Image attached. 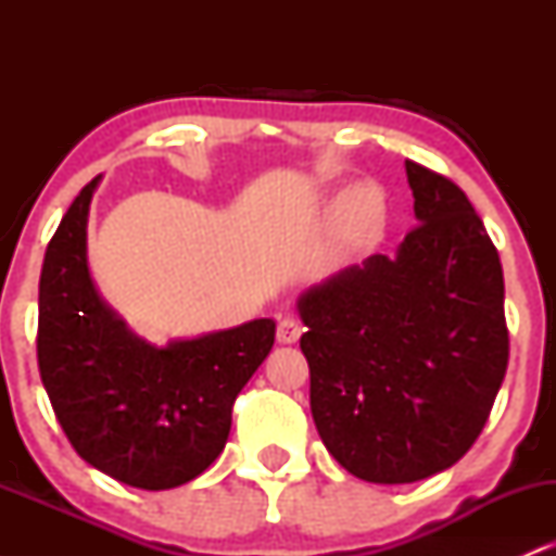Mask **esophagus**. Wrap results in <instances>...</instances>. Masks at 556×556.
I'll use <instances>...</instances> for the list:
<instances>
[{
  "label": "esophagus",
  "instance_id": "34e87169",
  "mask_svg": "<svg viewBox=\"0 0 556 556\" xmlns=\"http://www.w3.org/2000/svg\"><path fill=\"white\" fill-rule=\"evenodd\" d=\"M300 334H303V324L295 321V318H282L277 327V340L282 344H295L300 340Z\"/></svg>",
  "mask_w": 556,
  "mask_h": 556
}]
</instances>
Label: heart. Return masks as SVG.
<instances>
[{
    "mask_svg": "<svg viewBox=\"0 0 556 556\" xmlns=\"http://www.w3.org/2000/svg\"><path fill=\"white\" fill-rule=\"evenodd\" d=\"M384 216V195L374 182H358L340 198V235L344 242H358L371 235Z\"/></svg>",
    "mask_w": 556,
    "mask_h": 556,
    "instance_id": "obj_1",
    "label": "heart"
}]
</instances>
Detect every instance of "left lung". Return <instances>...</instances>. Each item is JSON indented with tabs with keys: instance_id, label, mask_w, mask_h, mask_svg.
<instances>
[{
	"instance_id": "1",
	"label": "left lung",
	"mask_w": 556,
	"mask_h": 556,
	"mask_svg": "<svg viewBox=\"0 0 556 556\" xmlns=\"http://www.w3.org/2000/svg\"><path fill=\"white\" fill-rule=\"evenodd\" d=\"M413 227L298 298L311 413L348 473L413 483L452 468L486 426L509 358L500 253L468 195L405 162Z\"/></svg>"
}]
</instances>
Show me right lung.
Returning a JSON list of instances; mask_svg holds the SVG:
<instances>
[{
	"mask_svg": "<svg viewBox=\"0 0 556 556\" xmlns=\"http://www.w3.org/2000/svg\"><path fill=\"white\" fill-rule=\"evenodd\" d=\"M96 177L62 216L38 282V371L75 452L127 486L193 481L225 450L232 405L274 344L271 318L164 348L127 329L88 271Z\"/></svg>",
	"mask_w": 556,
	"mask_h": 556,
	"instance_id": "add662e5",
	"label": "right lung"
}]
</instances>
